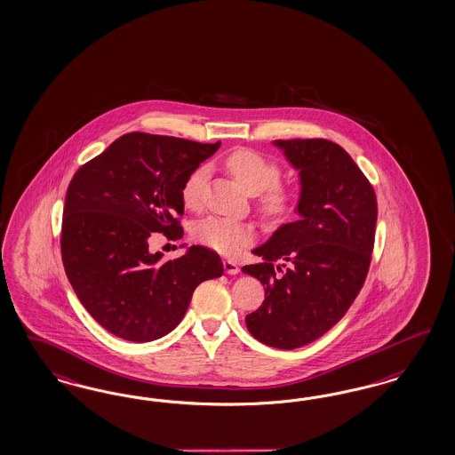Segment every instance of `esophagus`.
<instances>
[{"label": "esophagus", "mask_w": 455, "mask_h": 455, "mask_svg": "<svg viewBox=\"0 0 455 455\" xmlns=\"http://www.w3.org/2000/svg\"><path fill=\"white\" fill-rule=\"evenodd\" d=\"M223 268H225V272L227 274H230V275H235L240 272V267L234 260H223Z\"/></svg>", "instance_id": "34e87169"}]
</instances>
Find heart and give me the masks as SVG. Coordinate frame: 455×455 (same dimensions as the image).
I'll return each instance as SVG.
<instances>
[{
  "label": "heart",
  "mask_w": 455,
  "mask_h": 455,
  "mask_svg": "<svg viewBox=\"0 0 455 455\" xmlns=\"http://www.w3.org/2000/svg\"><path fill=\"white\" fill-rule=\"evenodd\" d=\"M225 164L235 174L243 188L251 195H259L260 210L268 217H283L294 208L296 195L292 189L279 183L283 172L274 159L253 149H236L227 156ZM206 174L208 170L202 164L189 172L188 178L185 180L181 198L188 208H198L202 204ZM193 235L196 242L212 251L223 255H236L251 243L255 230L251 223L245 221L206 217L196 223Z\"/></svg>",
  "instance_id": "obj_1"
}]
</instances>
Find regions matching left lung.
<instances>
[{"mask_svg": "<svg viewBox=\"0 0 455 455\" xmlns=\"http://www.w3.org/2000/svg\"><path fill=\"white\" fill-rule=\"evenodd\" d=\"M300 178V219L253 249L242 270L264 283L262 306L245 317L251 336L279 349L321 338L360 294L375 243V189L345 149L328 140H277Z\"/></svg>", "mask_w": 455, "mask_h": 455, "instance_id": "1", "label": "left lung"}]
</instances>
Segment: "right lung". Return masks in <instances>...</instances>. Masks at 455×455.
I'll return each instance as SVG.
<instances>
[{
    "mask_svg": "<svg viewBox=\"0 0 455 455\" xmlns=\"http://www.w3.org/2000/svg\"><path fill=\"white\" fill-rule=\"evenodd\" d=\"M219 148L129 132L74 174L63 206L65 274L87 313L117 338H163L193 291L223 274L219 253L202 245L168 262L149 251L155 234L181 238L183 183Z\"/></svg>",
    "mask_w": 455,
    "mask_h": 455,
    "instance_id": "1",
    "label": "right lung"
}]
</instances>
